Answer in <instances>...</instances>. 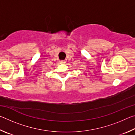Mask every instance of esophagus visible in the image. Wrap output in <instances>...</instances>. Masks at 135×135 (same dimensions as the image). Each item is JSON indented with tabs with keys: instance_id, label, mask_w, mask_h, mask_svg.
Segmentation results:
<instances>
[{
	"instance_id": "esophagus-1",
	"label": "esophagus",
	"mask_w": 135,
	"mask_h": 135,
	"mask_svg": "<svg viewBox=\"0 0 135 135\" xmlns=\"http://www.w3.org/2000/svg\"><path fill=\"white\" fill-rule=\"evenodd\" d=\"M66 62L65 61H59V63L60 64H65Z\"/></svg>"
}]
</instances>
